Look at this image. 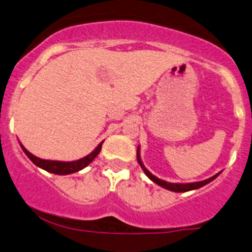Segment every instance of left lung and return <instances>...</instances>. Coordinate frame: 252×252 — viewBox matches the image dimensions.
<instances>
[{
	"mask_svg": "<svg viewBox=\"0 0 252 252\" xmlns=\"http://www.w3.org/2000/svg\"><path fill=\"white\" fill-rule=\"evenodd\" d=\"M136 159H137V161H139L140 166H141V169L144 170V173L146 174V176L151 180V181H153L155 184H157L158 186L163 187V189L171 190V192H189V190L198 189H200V187L205 186V185L210 184L211 181H214V180H215L216 177L219 176L220 174H221V171H220V173L214 175V176L209 177V179L203 180V181L189 182V184H180V182H168V181H165V180L158 179V177L155 176V175L151 173V171H148V169L144 165V163H142L141 157H140V146H137V150H136Z\"/></svg>",
	"mask_w": 252,
	"mask_h": 252,
	"instance_id": "8db88e82",
	"label": "left lung"
}]
</instances>
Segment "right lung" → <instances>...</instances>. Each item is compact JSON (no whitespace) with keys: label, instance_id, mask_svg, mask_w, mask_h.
<instances>
[{"label":"right lung","instance_id":"add662e5","mask_svg":"<svg viewBox=\"0 0 252 252\" xmlns=\"http://www.w3.org/2000/svg\"><path fill=\"white\" fill-rule=\"evenodd\" d=\"M102 144H104V141L100 142V144L97 145V146L95 147L88 156H86V157L81 158V159L71 160V161L42 159V158L36 157V156H33L32 153L29 152V151L26 150V148L24 147L21 144H20V147H21V150L24 151V153L28 156L29 159L32 161L35 165L38 166V168L43 169V170L48 171V173H52V174L68 175V174L77 173V171L82 170V169H84L86 166H88L89 164H91L92 161L95 159V157H96V156L100 153V151H101V147H102Z\"/></svg>","mask_w":252,"mask_h":252}]
</instances>
